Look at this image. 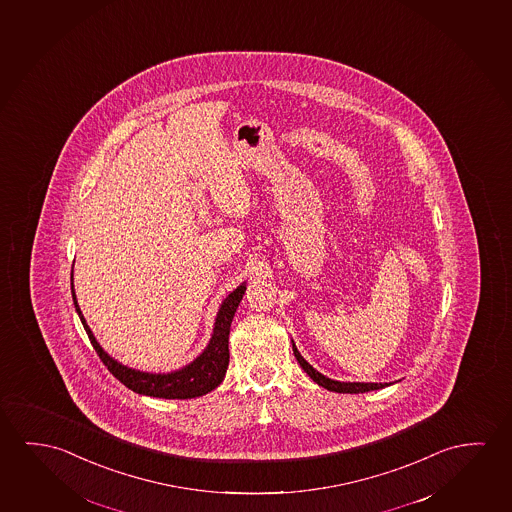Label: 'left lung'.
I'll use <instances>...</instances> for the list:
<instances>
[{
    "instance_id": "left-lung-1",
    "label": "left lung",
    "mask_w": 512,
    "mask_h": 512,
    "mask_svg": "<svg viewBox=\"0 0 512 512\" xmlns=\"http://www.w3.org/2000/svg\"><path fill=\"white\" fill-rule=\"evenodd\" d=\"M292 351H294V356H296V360H298L299 365H301V369L305 370L308 376L314 379L317 385L323 386V388L331 390V392H339V394H363V392L379 390V388L388 386L386 383H340V381H333V379L323 376L321 372H317V370L299 354L294 344H292Z\"/></svg>"
}]
</instances>
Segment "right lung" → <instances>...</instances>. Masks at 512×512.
<instances>
[{
    "label": "right lung",
    "instance_id": "add662e5",
    "mask_svg": "<svg viewBox=\"0 0 512 512\" xmlns=\"http://www.w3.org/2000/svg\"><path fill=\"white\" fill-rule=\"evenodd\" d=\"M71 291L74 307L83 323V328L87 331L88 339L94 346L95 353L99 354L101 362L108 367L111 374L136 394L150 395L159 399H193L211 392L225 378L228 367L230 323L246 291L244 285H239L236 291L230 292L228 298L221 303L220 312L214 323L213 339L209 342V346L205 347L204 353L200 354L195 362L189 363L188 367L175 370L170 374H149V372L129 369L117 360H113L108 353H104L103 347L99 346V342L95 340L94 333L88 328L87 321L79 310L72 284Z\"/></svg>",
    "mask_w": 512,
    "mask_h": 512
}]
</instances>
